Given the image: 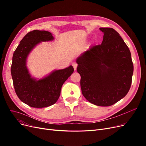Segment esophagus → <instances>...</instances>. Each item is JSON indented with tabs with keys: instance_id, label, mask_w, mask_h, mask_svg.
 Here are the masks:
<instances>
[{
	"instance_id": "esophagus-1",
	"label": "esophagus",
	"mask_w": 146,
	"mask_h": 146,
	"mask_svg": "<svg viewBox=\"0 0 146 146\" xmlns=\"http://www.w3.org/2000/svg\"><path fill=\"white\" fill-rule=\"evenodd\" d=\"M72 66H73V67H74V70H76V68H77V66H78L77 63H72Z\"/></svg>"
}]
</instances>
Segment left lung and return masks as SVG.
I'll use <instances>...</instances> for the list:
<instances>
[{
  "label": "left lung",
  "instance_id": "left-lung-1",
  "mask_svg": "<svg viewBox=\"0 0 146 146\" xmlns=\"http://www.w3.org/2000/svg\"><path fill=\"white\" fill-rule=\"evenodd\" d=\"M101 45L91 46L76 59L82 92L95 105L108 106L125 96L131 87L134 66L131 52L119 34L111 28Z\"/></svg>",
  "mask_w": 146,
  "mask_h": 146
}]
</instances>
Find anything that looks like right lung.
Wrapping results in <instances>:
<instances>
[{
	"label": "right lung",
	"instance_id": "right-lung-1",
	"mask_svg": "<svg viewBox=\"0 0 146 146\" xmlns=\"http://www.w3.org/2000/svg\"><path fill=\"white\" fill-rule=\"evenodd\" d=\"M47 31L34 30L20 41L13 52L11 74L13 86L20 100L33 108H44L54 104L59 98L63 83L74 72L72 66L52 71L48 75L36 79L29 73L27 60L29 53L41 42L54 40Z\"/></svg>",
	"mask_w": 146,
	"mask_h": 146
}]
</instances>
